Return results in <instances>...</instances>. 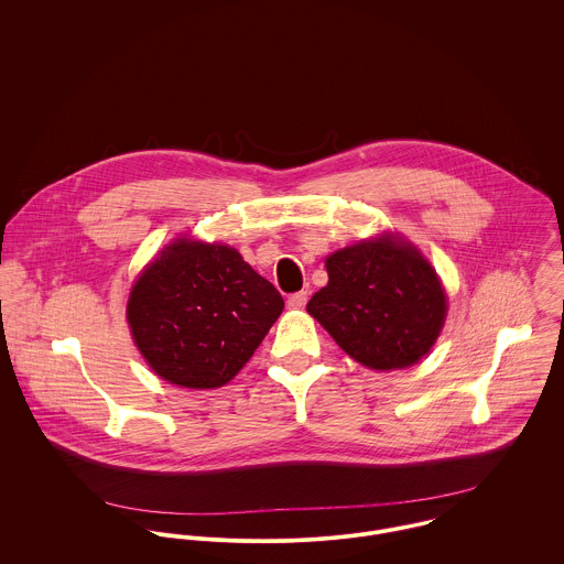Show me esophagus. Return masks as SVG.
<instances>
[{"label":"esophagus","mask_w":564,"mask_h":564,"mask_svg":"<svg viewBox=\"0 0 564 564\" xmlns=\"http://www.w3.org/2000/svg\"><path fill=\"white\" fill-rule=\"evenodd\" d=\"M306 302H308V291H300V293H293V295L289 297V308H293V311H300V308H304V306H306Z\"/></svg>","instance_id":"34e87169"}]
</instances>
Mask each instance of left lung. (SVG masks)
Segmentation results:
<instances>
[{
	"instance_id": "1",
	"label": "left lung",
	"mask_w": 564,
	"mask_h": 564,
	"mask_svg": "<svg viewBox=\"0 0 564 564\" xmlns=\"http://www.w3.org/2000/svg\"><path fill=\"white\" fill-rule=\"evenodd\" d=\"M325 269L327 286L306 308L347 356L389 371L430 351L445 323L447 297L416 247L384 235L334 251Z\"/></svg>"
}]
</instances>
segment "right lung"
Returning a JSON list of instances; mask_svg holds the SVG:
<instances>
[{
  "mask_svg": "<svg viewBox=\"0 0 564 564\" xmlns=\"http://www.w3.org/2000/svg\"><path fill=\"white\" fill-rule=\"evenodd\" d=\"M284 308L235 247L177 239L128 300L134 343L156 376L184 389L228 384Z\"/></svg>",
  "mask_w": 564,
  "mask_h": 564,
  "instance_id": "obj_1",
  "label": "right lung"
}]
</instances>
